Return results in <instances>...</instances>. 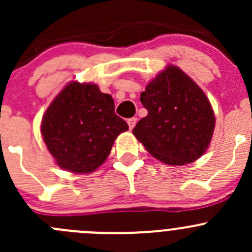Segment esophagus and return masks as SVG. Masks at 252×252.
Returning <instances> with one entry per match:
<instances>
[{
    "label": "esophagus",
    "mask_w": 252,
    "mask_h": 252,
    "mask_svg": "<svg viewBox=\"0 0 252 252\" xmlns=\"http://www.w3.org/2000/svg\"><path fill=\"white\" fill-rule=\"evenodd\" d=\"M136 121H138V119H136L135 117H133V118H129L128 121H126L128 122V126H129V129H130V130L134 128V126H135Z\"/></svg>",
    "instance_id": "obj_1"
}]
</instances>
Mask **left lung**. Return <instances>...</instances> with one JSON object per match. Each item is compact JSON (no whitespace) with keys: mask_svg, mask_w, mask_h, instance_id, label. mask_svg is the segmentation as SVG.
Wrapping results in <instances>:
<instances>
[{"mask_svg":"<svg viewBox=\"0 0 252 252\" xmlns=\"http://www.w3.org/2000/svg\"><path fill=\"white\" fill-rule=\"evenodd\" d=\"M147 110L133 129L145 149L163 163L183 166L202 156L215 130V113L199 85L177 65H167L141 93Z\"/></svg>","mask_w":252,"mask_h":252,"instance_id":"left-lung-1","label":"left lung"}]
</instances>
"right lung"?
<instances>
[{"mask_svg": "<svg viewBox=\"0 0 252 252\" xmlns=\"http://www.w3.org/2000/svg\"><path fill=\"white\" fill-rule=\"evenodd\" d=\"M114 113L111 95L96 84L72 81L51 102L41 134L56 163L72 173H91L110 155L117 136L128 130Z\"/></svg>", "mask_w": 252, "mask_h": 252, "instance_id": "right-lung-1", "label": "right lung"}]
</instances>
